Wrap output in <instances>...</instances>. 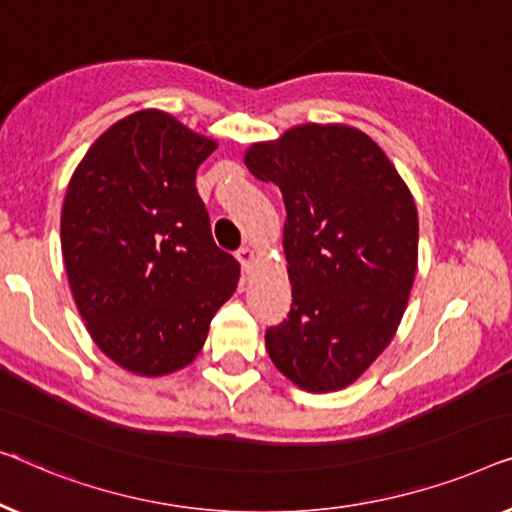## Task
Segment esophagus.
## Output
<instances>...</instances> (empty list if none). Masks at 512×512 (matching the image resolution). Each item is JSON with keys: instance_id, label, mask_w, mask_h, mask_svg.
Returning a JSON list of instances; mask_svg holds the SVG:
<instances>
[{"instance_id": "1", "label": "esophagus", "mask_w": 512, "mask_h": 512, "mask_svg": "<svg viewBox=\"0 0 512 512\" xmlns=\"http://www.w3.org/2000/svg\"><path fill=\"white\" fill-rule=\"evenodd\" d=\"M236 259H239L241 262V266H243V271H250L253 269V264H255V250L253 248H241L239 253H236Z\"/></svg>"}]
</instances>
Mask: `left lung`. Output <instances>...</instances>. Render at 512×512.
Wrapping results in <instances>:
<instances>
[{"instance_id": "obj_1", "label": "left lung", "mask_w": 512, "mask_h": 512, "mask_svg": "<svg viewBox=\"0 0 512 512\" xmlns=\"http://www.w3.org/2000/svg\"><path fill=\"white\" fill-rule=\"evenodd\" d=\"M246 167L280 187L292 285L266 329L276 369L306 392L355 383L392 341L417 271V208L383 148L350 125H297L253 143Z\"/></svg>"}]
</instances>
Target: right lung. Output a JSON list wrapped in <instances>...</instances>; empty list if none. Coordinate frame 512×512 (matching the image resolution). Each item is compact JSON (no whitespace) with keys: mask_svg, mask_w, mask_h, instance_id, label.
<instances>
[{"mask_svg":"<svg viewBox=\"0 0 512 512\" xmlns=\"http://www.w3.org/2000/svg\"><path fill=\"white\" fill-rule=\"evenodd\" d=\"M218 141L143 109L111 125L71 176L62 257L76 308L106 357L167 376L204 348L241 266L215 246L194 178Z\"/></svg>","mask_w":512,"mask_h":512,"instance_id":"right-lung-1","label":"right lung"}]
</instances>
